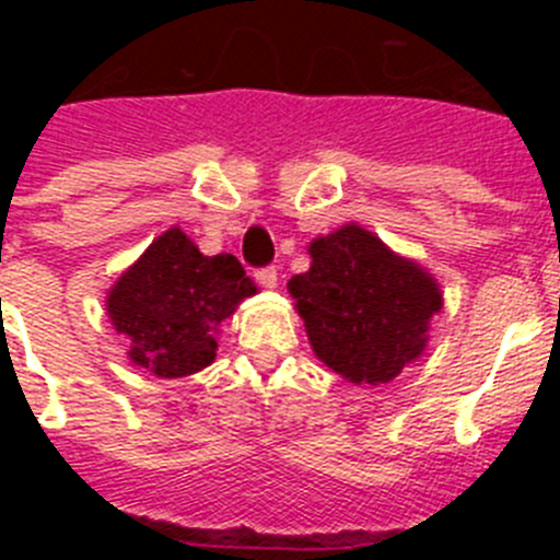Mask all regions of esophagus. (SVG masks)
Segmentation results:
<instances>
[{
    "label": "esophagus",
    "mask_w": 560,
    "mask_h": 560,
    "mask_svg": "<svg viewBox=\"0 0 560 560\" xmlns=\"http://www.w3.org/2000/svg\"><path fill=\"white\" fill-rule=\"evenodd\" d=\"M277 280H280V277H277V269L275 266H269V269H260L257 271V283L264 285V289H277Z\"/></svg>",
    "instance_id": "esophagus-1"
}]
</instances>
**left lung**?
<instances>
[{"label": "left lung", "instance_id": "8db88e82", "mask_svg": "<svg viewBox=\"0 0 560 560\" xmlns=\"http://www.w3.org/2000/svg\"><path fill=\"white\" fill-rule=\"evenodd\" d=\"M311 266L289 280L311 350L350 384H389L427 353L443 291L418 260L389 249L361 224L308 246Z\"/></svg>", "mask_w": 560, "mask_h": 560}]
</instances>
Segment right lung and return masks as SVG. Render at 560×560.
<instances>
[{
    "instance_id": "right-lung-1",
    "label": "right lung",
    "mask_w": 560,
    "mask_h": 560,
    "mask_svg": "<svg viewBox=\"0 0 560 560\" xmlns=\"http://www.w3.org/2000/svg\"><path fill=\"white\" fill-rule=\"evenodd\" d=\"M257 285L232 255H201L179 230L162 232L106 294L108 323L128 339V359L156 378L210 368L219 325Z\"/></svg>"
}]
</instances>
